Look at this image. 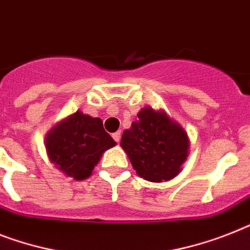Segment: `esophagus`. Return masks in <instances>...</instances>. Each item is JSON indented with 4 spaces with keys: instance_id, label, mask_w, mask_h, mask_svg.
<instances>
[{
    "instance_id": "1",
    "label": "esophagus",
    "mask_w": 250,
    "mask_h": 250,
    "mask_svg": "<svg viewBox=\"0 0 250 250\" xmlns=\"http://www.w3.org/2000/svg\"><path fill=\"white\" fill-rule=\"evenodd\" d=\"M112 138L115 139V142H117V143H119V142L121 140V131H116V133H113Z\"/></svg>"
}]
</instances>
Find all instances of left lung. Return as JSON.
Returning a JSON list of instances; mask_svg holds the SVG:
<instances>
[{"label":"left lung","instance_id":"obj_1","mask_svg":"<svg viewBox=\"0 0 250 250\" xmlns=\"http://www.w3.org/2000/svg\"><path fill=\"white\" fill-rule=\"evenodd\" d=\"M120 144L137 174L153 183L176 176L189 149L184 129L165 112L148 107L140 111L138 120L124 131Z\"/></svg>","mask_w":250,"mask_h":250}]
</instances>
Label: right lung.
Here are the masks:
<instances>
[{"mask_svg":"<svg viewBox=\"0 0 250 250\" xmlns=\"http://www.w3.org/2000/svg\"><path fill=\"white\" fill-rule=\"evenodd\" d=\"M115 144L101 119L79 111L59 124L46 139L51 162L75 180L90 176L101 154Z\"/></svg>","mask_w":250,"mask_h":250,"instance_id":"1","label":"right lung"}]
</instances>
